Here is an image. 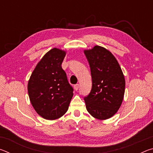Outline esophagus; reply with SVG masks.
<instances>
[{"label": "esophagus", "instance_id": "1", "mask_svg": "<svg viewBox=\"0 0 153 153\" xmlns=\"http://www.w3.org/2000/svg\"><path fill=\"white\" fill-rule=\"evenodd\" d=\"M78 88H79V84H78L74 85V89H75V90H78Z\"/></svg>", "mask_w": 153, "mask_h": 153}]
</instances>
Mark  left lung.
<instances>
[{"label":"left lung","instance_id":"obj_1","mask_svg":"<svg viewBox=\"0 0 153 153\" xmlns=\"http://www.w3.org/2000/svg\"><path fill=\"white\" fill-rule=\"evenodd\" d=\"M91 71L92 86L84 97L86 107L92 117L109 119L117 112L125 93L126 81L117 59L109 51L100 46L84 50Z\"/></svg>","mask_w":153,"mask_h":153}]
</instances>
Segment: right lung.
<instances>
[{
    "instance_id": "1",
    "label": "right lung",
    "mask_w": 153,
    "mask_h": 153,
    "mask_svg": "<svg viewBox=\"0 0 153 153\" xmlns=\"http://www.w3.org/2000/svg\"><path fill=\"white\" fill-rule=\"evenodd\" d=\"M66 51L54 48L36 65L27 84L28 95L38 115L48 120L62 117L68 110L74 90L61 64Z\"/></svg>"
}]
</instances>
